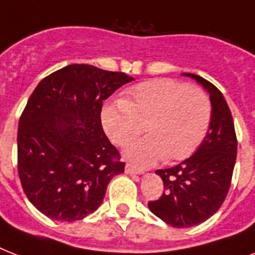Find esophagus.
Here are the masks:
<instances>
[{"mask_svg": "<svg viewBox=\"0 0 255 255\" xmlns=\"http://www.w3.org/2000/svg\"><path fill=\"white\" fill-rule=\"evenodd\" d=\"M126 172H127V173H129V174L143 173V170L139 169V168L133 167V165H131V164H127V165H126Z\"/></svg>", "mask_w": 255, "mask_h": 255, "instance_id": "34e87169", "label": "esophagus"}]
</instances>
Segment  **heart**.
<instances>
[{
	"label": "heart",
	"instance_id": "obj_1",
	"mask_svg": "<svg viewBox=\"0 0 255 255\" xmlns=\"http://www.w3.org/2000/svg\"><path fill=\"white\" fill-rule=\"evenodd\" d=\"M212 106L205 92L173 79H155L132 88L122 102L107 106L102 123L112 143L127 147L144 131L148 137L126 151L137 167L165 157L180 161L193 155L205 139Z\"/></svg>",
	"mask_w": 255,
	"mask_h": 255
}]
</instances>
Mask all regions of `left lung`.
<instances>
[{
    "mask_svg": "<svg viewBox=\"0 0 255 255\" xmlns=\"http://www.w3.org/2000/svg\"><path fill=\"white\" fill-rule=\"evenodd\" d=\"M182 75L193 78L208 90L212 119L205 139L194 155L174 167L156 170L163 178L165 192L148 202V206L152 213L173 228L198 225L221 208L237 159L233 116L221 91L198 75Z\"/></svg>",
    "mask_w": 255,
    "mask_h": 255,
    "instance_id": "obj_1",
    "label": "left lung"
}]
</instances>
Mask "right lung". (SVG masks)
Returning a JSON list of instances; mask_svg holds the SVG:
<instances>
[{"mask_svg": "<svg viewBox=\"0 0 255 255\" xmlns=\"http://www.w3.org/2000/svg\"><path fill=\"white\" fill-rule=\"evenodd\" d=\"M133 78L69 65L43 78L27 100L17 135L18 174L29 201L58 221H78L103 202L126 164L102 127L103 100Z\"/></svg>", "mask_w": 255, "mask_h": 255, "instance_id": "right-lung-1", "label": "right lung"}]
</instances>
